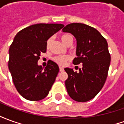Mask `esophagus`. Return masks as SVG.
<instances>
[{
	"label": "esophagus",
	"instance_id": "esophagus-1",
	"mask_svg": "<svg viewBox=\"0 0 124 124\" xmlns=\"http://www.w3.org/2000/svg\"><path fill=\"white\" fill-rule=\"evenodd\" d=\"M59 70H60V71H63L64 68L62 67H59Z\"/></svg>",
	"mask_w": 124,
	"mask_h": 124
}]
</instances>
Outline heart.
<instances>
[{
    "label": "heart",
    "instance_id": "heart-1",
    "mask_svg": "<svg viewBox=\"0 0 124 124\" xmlns=\"http://www.w3.org/2000/svg\"><path fill=\"white\" fill-rule=\"evenodd\" d=\"M61 40L64 44H66L70 40H73V38L71 36V35L70 34H64L61 35ZM51 42V38H48L47 42H46V46L47 47H48V46L50 45ZM69 59H70V57L66 56V55H57V56H54L53 58V60L55 63H57V64H59L60 65H63Z\"/></svg>",
    "mask_w": 124,
    "mask_h": 124
}]
</instances>
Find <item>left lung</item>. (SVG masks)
Wrapping results in <instances>:
<instances>
[{
    "label": "left lung",
    "mask_w": 124,
    "mask_h": 124,
    "mask_svg": "<svg viewBox=\"0 0 124 124\" xmlns=\"http://www.w3.org/2000/svg\"><path fill=\"white\" fill-rule=\"evenodd\" d=\"M63 31L76 38L77 57L73 63H82L78 72L65 68L67 93L76 101L86 102L94 98L105 83L111 61L107 42L97 30L84 23L68 24Z\"/></svg>",
    "instance_id": "left-lung-1"
}]
</instances>
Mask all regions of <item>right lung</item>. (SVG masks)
<instances>
[{
  "label": "right lung",
  "mask_w": 124,
  "mask_h": 124,
  "mask_svg": "<svg viewBox=\"0 0 124 124\" xmlns=\"http://www.w3.org/2000/svg\"><path fill=\"white\" fill-rule=\"evenodd\" d=\"M64 25L38 23L19 31L9 48L8 66L18 93L25 99L37 101L47 96L59 68L52 61L45 68L38 65L41 53L46 52V42Z\"/></svg>",
  "instance_id": "obj_1"
}]
</instances>
